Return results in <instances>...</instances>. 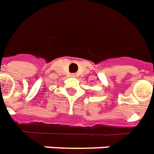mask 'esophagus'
I'll return each mask as SVG.
<instances>
[{"mask_svg":"<svg viewBox=\"0 0 154 154\" xmlns=\"http://www.w3.org/2000/svg\"><path fill=\"white\" fill-rule=\"evenodd\" d=\"M74 75H73V76H74Z\"/></svg>","mask_w":154,"mask_h":154,"instance_id":"34e87169","label":"esophagus"}]
</instances>
